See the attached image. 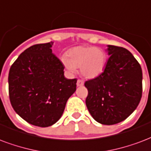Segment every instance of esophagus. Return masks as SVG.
I'll return each mask as SVG.
<instances>
[{
	"label": "esophagus",
	"mask_w": 151,
	"mask_h": 151,
	"mask_svg": "<svg viewBox=\"0 0 151 151\" xmlns=\"http://www.w3.org/2000/svg\"><path fill=\"white\" fill-rule=\"evenodd\" d=\"M83 84H84V83H83V80H77V83H76L77 87H81V86H83Z\"/></svg>",
	"instance_id": "34e87169"
}]
</instances>
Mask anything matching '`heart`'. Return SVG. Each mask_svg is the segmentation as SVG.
I'll return each instance as SVG.
<instances>
[{
  "mask_svg": "<svg viewBox=\"0 0 151 151\" xmlns=\"http://www.w3.org/2000/svg\"><path fill=\"white\" fill-rule=\"evenodd\" d=\"M107 55L102 48L90 46H78L69 49L66 56L61 57L65 68L74 73L80 68V73L87 79H93L102 74L106 67Z\"/></svg>",
  "mask_w": 151,
  "mask_h": 151,
  "instance_id": "obj_1",
  "label": "heart"
}]
</instances>
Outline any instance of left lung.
Instances as JSON below:
<instances>
[{"mask_svg":"<svg viewBox=\"0 0 151 151\" xmlns=\"http://www.w3.org/2000/svg\"><path fill=\"white\" fill-rule=\"evenodd\" d=\"M109 59L104 71L84 83L86 105L98 123L113 125L134 112L141 100L142 72L139 62L127 49L107 45Z\"/></svg>","mask_w":151,"mask_h":151,"instance_id":"left-lung-1","label":"left lung"}]
</instances>
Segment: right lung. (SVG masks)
I'll use <instances>...</instances> for the list:
<instances>
[{
	"instance_id": "right-lung-1",
	"label": "right lung",
	"mask_w": 151,
	"mask_h": 151,
	"mask_svg": "<svg viewBox=\"0 0 151 151\" xmlns=\"http://www.w3.org/2000/svg\"><path fill=\"white\" fill-rule=\"evenodd\" d=\"M53 42L24 50L10 68L9 99L13 109L32 125L47 127L58 121L76 90V79L64 77V66L52 53Z\"/></svg>"
}]
</instances>
